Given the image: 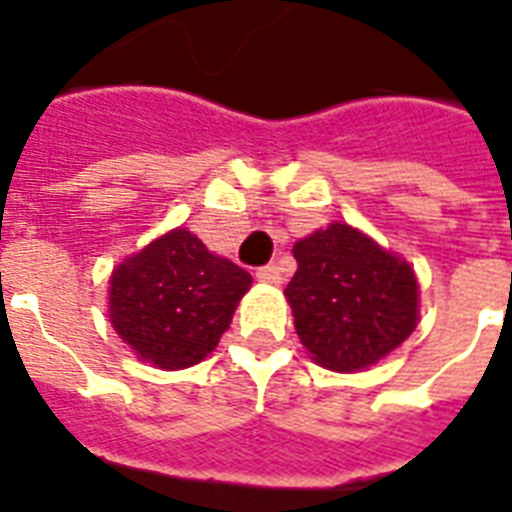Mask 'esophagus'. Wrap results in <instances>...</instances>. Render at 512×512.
<instances>
[{
    "mask_svg": "<svg viewBox=\"0 0 512 512\" xmlns=\"http://www.w3.org/2000/svg\"><path fill=\"white\" fill-rule=\"evenodd\" d=\"M256 278H259L261 283H272V286H278L280 280H283V275H280V267L267 264V267H259V270H256Z\"/></svg>",
    "mask_w": 512,
    "mask_h": 512,
    "instance_id": "esophagus-1",
    "label": "esophagus"
}]
</instances>
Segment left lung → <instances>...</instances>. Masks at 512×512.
<instances>
[{"mask_svg": "<svg viewBox=\"0 0 512 512\" xmlns=\"http://www.w3.org/2000/svg\"><path fill=\"white\" fill-rule=\"evenodd\" d=\"M286 286L294 329L315 364L356 372L399 348L418 324L413 267L348 224H329L294 245Z\"/></svg>", "mask_w": 512, "mask_h": 512, "instance_id": "left-lung-1", "label": "left lung"}]
</instances>
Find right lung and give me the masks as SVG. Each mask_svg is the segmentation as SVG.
Segmentation results:
<instances>
[{"instance_id":"1","label":"right lung","mask_w":512,"mask_h":512,"mask_svg":"<svg viewBox=\"0 0 512 512\" xmlns=\"http://www.w3.org/2000/svg\"><path fill=\"white\" fill-rule=\"evenodd\" d=\"M253 278L188 229H172L110 275V324L137 359L183 370L215 351Z\"/></svg>"}]
</instances>
